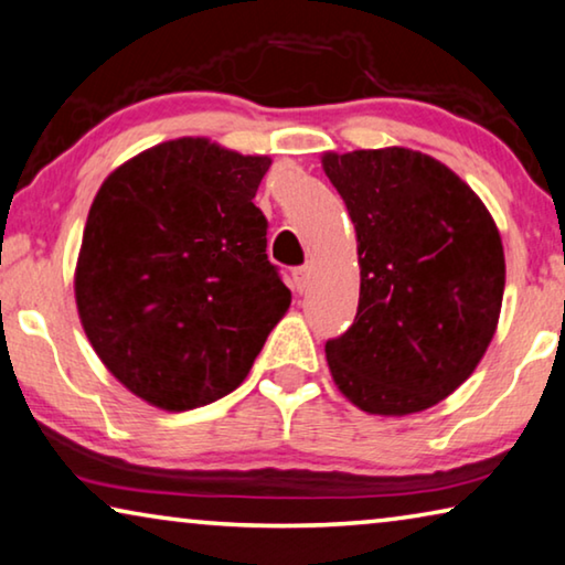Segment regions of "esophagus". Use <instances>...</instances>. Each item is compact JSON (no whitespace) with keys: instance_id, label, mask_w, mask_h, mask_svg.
<instances>
[{"instance_id":"1","label":"esophagus","mask_w":565,"mask_h":565,"mask_svg":"<svg viewBox=\"0 0 565 565\" xmlns=\"http://www.w3.org/2000/svg\"><path fill=\"white\" fill-rule=\"evenodd\" d=\"M294 286H297L299 294L307 291V286H309V266L294 268Z\"/></svg>"}]
</instances>
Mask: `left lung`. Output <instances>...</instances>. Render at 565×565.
<instances>
[{
    "instance_id": "8db88e82",
    "label": "left lung",
    "mask_w": 565,
    "mask_h": 565,
    "mask_svg": "<svg viewBox=\"0 0 565 565\" xmlns=\"http://www.w3.org/2000/svg\"><path fill=\"white\" fill-rule=\"evenodd\" d=\"M360 250L354 324L327 342L344 397L412 415L452 395L495 334L505 256L486 205L440 160L407 148L327 153Z\"/></svg>"
}]
</instances>
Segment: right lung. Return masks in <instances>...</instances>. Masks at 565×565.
Wrapping results in <instances>:
<instances>
[{"mask_svg":"<svg viewBox=\"0 0 565 565\" xmlns=\"http://www.w3.org/2000/svg\"><path fill=\"white\" fill-rule=\"evenodd\" d=\"M268 166L205 138L168 140L95 195L77 311L103 364L150 405L183 412L226 397L289 309L254 205Z\"/></svg>","mask_w":565,"mask_h":565,"instance_id":"1","label":"right lung"}]
</instances>
